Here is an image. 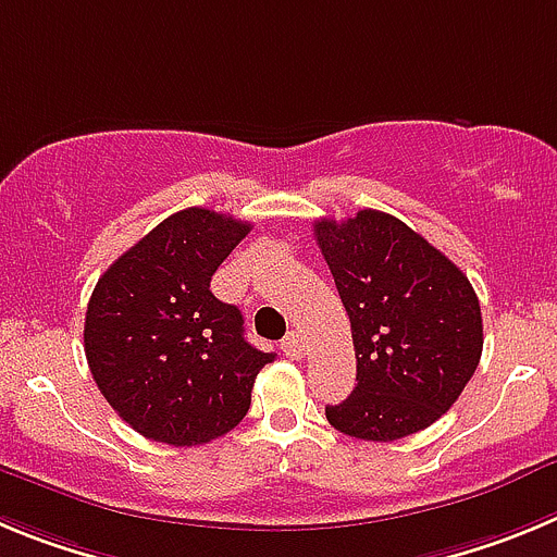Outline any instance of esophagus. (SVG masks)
<instances>
[{"label":"esophagus","instance_id":"1","mask_svg":"<svg viewBox=\"0 0 557 557\" xmlns=\"http://www.w3.org/2000/svg\"><path fill=\"white\" fill-rule=\"evenodd\" d=\"M280 349L285 352V358H302V338L297 333H288L280 344Z\"/></svg>","mask_w":557,"mask_h":557}]
</instances>
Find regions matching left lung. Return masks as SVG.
<instances>
[{"label": "left lung", "instance_id": "left-lung-1", "mask_svg": "<svg viewBox=\"0 0 557 557\" xmlns=\"http://www.w3.org/2000/svg\"><path fill=\"white\" fill-rule=\"evenodd\" d=\"M315 242L352 327L355 391L327 405V422L363 441L430 428L472 380L483 315L472 283L444 252L380 210L322 219Z\"/></svg>", "mask_w": 557, "mask_h": 557}]
</instances>
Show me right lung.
Segmentation results:
<instances>
[{
    "mask_svg": "<svg viewBox=\"0 0 557 557\" xmlns=\"http://www.w3.org/2000/svg\"><path fill=\"white\" fill-rule=\"evenodd\" d=\"M252 224L185 208L99 277L85 313V358L102 397L144 438L197 447L247 416L272 363L244 338V315L210 277Z\"/></svg>",
    "mask_w": 557,
    "mask_h": 557,
    "instance_id": "right-lung-1",
    "label": "right lung"
}]
</instances>
